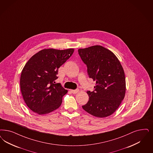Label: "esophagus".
<instances>
[{
    "label": "esophagus",
    "mask_w": 153,
    "mask_h": 153,
    "mask_svg": "<svg viewBox=\"0 0 153 153\" xmlns=\"http://www.w3.org/2000/svg\"><path fill=\"white\" fill-rule=\"evenodd\" d=\"M79 91V89L71 90V92H72L73 94H76V93H77Z\"/></svg>",
    "instance_id": "1"
}]
</instances>
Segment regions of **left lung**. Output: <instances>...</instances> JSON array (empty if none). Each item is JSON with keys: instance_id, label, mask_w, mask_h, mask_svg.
Instances as JSON below:
<instances>
[{"instance_id": "left-lung-1", "label": "left lung", "mask_w": 153, "mask_h": 153, "mask_svg": "<svg viewBox=\"0 0 153 153\" xmlns=\"http://www.w3.org/2000/svg\"><path fill=\"white\" fill-rule=\"evenodd\" d=\"M78 52L89 77L96 81L94 90L87 91L89 99L82 108L98 117L111 115L125 97L126 77L121 64L114 53L99 45L80 48Z\"/></svg>"}]
</instances>
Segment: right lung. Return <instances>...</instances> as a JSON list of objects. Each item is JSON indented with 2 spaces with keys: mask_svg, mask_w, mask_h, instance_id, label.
I'll list each match as a JSON object with an SVG mask.
<instances>
[{
  "mask_svg": "<svg viewBox=\"0 0 153 153\" xmlns=\"http://www.w3.org/2000/svg\"><path fill=\"white\" fill-rule=\"evenodd\" d=\"M74 49H43L34 55L21 72L20 88L24 100L32 111L39 115L58 108L67 93L60 84H55L58 69L74 53Z\"/></svg>",
  "mask_w": 153,
  "mask_h": 153,
  "instance_id": "add662e5",
  "label": "right lung"
}]
</instances>
